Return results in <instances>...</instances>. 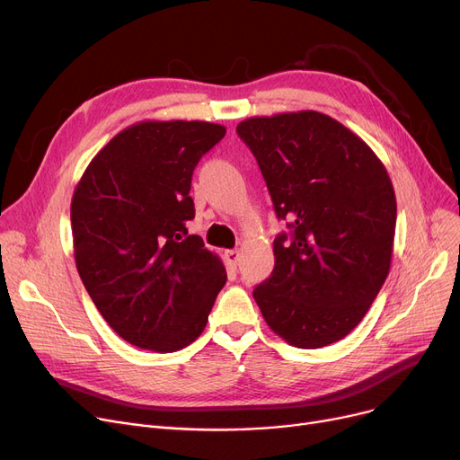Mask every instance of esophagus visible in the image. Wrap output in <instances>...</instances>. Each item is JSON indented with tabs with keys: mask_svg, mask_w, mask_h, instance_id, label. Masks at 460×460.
Returning a JSON list of instances; mask_svg holds the SVG:
<instances>
[{
	"mask_svg": "<svg viewBox=\"0 0 460 460\" xmlns=\"http://www.w3.org/2000/svg\"><path fill=\"white\" fill-rule=\"evenodd\" d=\"M226 261L231 269H236L238 262H240V252L238 250H227L226 252Z\"/></svg>",
	"mask_w": 460,
	"mask_h": 460,
	"instance_id": "1",
	"label": "esophagus"
}]
</instances>
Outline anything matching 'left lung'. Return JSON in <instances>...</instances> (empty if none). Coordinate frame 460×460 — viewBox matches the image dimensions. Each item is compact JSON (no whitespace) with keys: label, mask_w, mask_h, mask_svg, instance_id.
<instances>
[{"label":"left lung","mask_w":460,"mask_h":460,"mask_svg":"<svg viewBox=\"0 0 460 460\" xmlns=\"http://www.w3.org/2000/svg\"><path fill=\"white\" fill-rule=\"evenodd\" d=\"M236 132L291 234L274 240V270L255 287L264 321L288 345L321 349L366 317L390 272L397 201L369 145L330 115L250 117Z\"/></svg>","instance_id":"left-lung-1"}]
</instances>
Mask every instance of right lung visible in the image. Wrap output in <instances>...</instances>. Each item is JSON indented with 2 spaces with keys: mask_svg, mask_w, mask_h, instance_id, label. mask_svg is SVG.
<instances>
[{
  "mask_svg": "<svg viewBox=\"0 0 460 460\" xmlns=\"http://www.w3.org/2000/svg\"><path fill=\"white\" fill-rule=\"evenodd\" d=\"M226 136L207 120H141L120 130L84 172L70 203L78 274L117 335L175 352L201 335L224 262L188 234L191 175Z\"/></svg>",
  "mask_w": 460,
  "mask_h": 460,
  "instance_id": "add662e5",
  "label": "right lung"
}]
</instances>
